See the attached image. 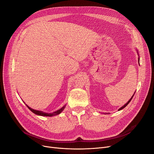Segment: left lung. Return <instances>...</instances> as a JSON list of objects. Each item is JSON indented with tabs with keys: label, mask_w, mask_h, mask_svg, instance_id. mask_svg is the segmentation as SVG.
Returning <instances> with one entry per match:
<instances>
[{
	"label": "left lung",
	"mask_w": 154,
	"mask_h": 154,
	"mask_svg": "<svg viewBox=\"0 0 154 154\" xmlns=\"http://www.w3.org/2000/svg\"><path fill=\"white\" fill-rule=\"evenodd\" d=\"M136 51H137V54H138V55H139V52H138V50H137H137H136ZM138 62H139V64H140V59H139V58H138ZM139 66H140V65H139ZM135 92H134V95H132V97H131V99H130V100H128V102H127V103H125V105H124V106H122V107H120V109H119V110H119H119H122V109H124V108H125V107H126V106H127V105H128V103H129V102H131V100H132V98H133V97H134V94H135Z\"/></svg>",
	"instance_id": "obj_1"
}]
</instances>
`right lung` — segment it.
<instances>
[{
    "label": "right lung",
    "instance_id": "right-lung-1",
    "mask_svg": "<svg viewBox=\"0 0 154 154\" xmlns=\"http://www.w3.org/2000/svg\"><path fill=\"white\" fill-rule=\"evenodd\" d=\"M27 107H28V109L31 110L32 112L34 113L36 115H38V116H45V117H52V116H57V115H59L60 114V113L64 110L65 107H66V105L65 106H63L62 108H60V109L56 110L52 113H46V112H44L43 111H40V110H34V109H32V108H30V107H29L27 104H26Z\"/></svg>",
    "mask_w": 154,
    "mask_h": 154
}]
</instances>
